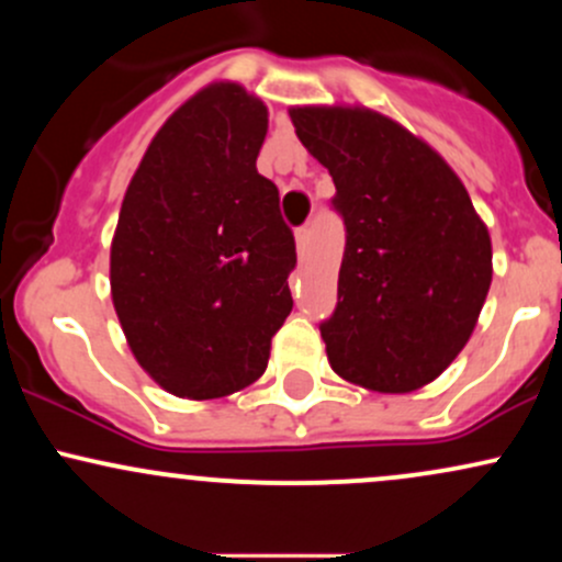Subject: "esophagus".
Wrapping results in <instances>:
<instances>
[{"label":"esophagus","instance_id":"1","mask_svg":"<svg viewBox=\"0 0 562 562\" xmlns=\"http://www.w3.org/2000/svg\"><path fill=\"white\" fill-rule=\"evenodd\" d=\"M308 240H312V229L308 227H301L295 229V248H299V254L308 248Z\"/></svg>","mask_w":562,"mask_h":562}]
</instances>
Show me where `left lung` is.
Instances as JSON below:
<instances>
[{"label": "left lung", "mask_w": 562, "mask_h": 562, "mask_svg": "<svg viewBox=\"0 0 562 562\" xmlns=\"http://www.w3.org/2000/svg\"><path fill=\"white\" fill-rule=\"evenodd\" d=\"M346 224L330 367L380 393L428 385L465 348L492 285V237L428 142L370 108H290Z\"/></svg>", "instance_id": "8db88e82"}]
</instances>
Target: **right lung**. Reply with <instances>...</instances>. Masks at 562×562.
Listing matches in <instances>:
<instances>
[{"label": "right lung", "mask_w": 562, "mask_h": 562, "mask_svg": "<svg viewBox=\"0 0 562 562\" xmlns=\"http://www.w3.org/2000/svg\"><path fill=\"white\" fill-rule=\"evenodd\" d=\"M269 113L216 81L147 145L111 243V295L142 370L179 398L256 383L288 319L293 232L256 171Z\"/></svg>", "instance_id": "right-lung-1"}]
</instances>
